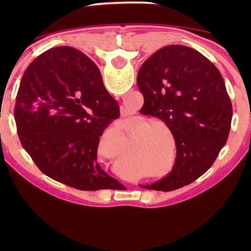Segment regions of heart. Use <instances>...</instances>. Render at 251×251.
I'll list each match as a JSON object with an SVG mask.
<instances>
[{"label": "heart", "instance_id": "obj_1", "mask_svg": "<svg viewBox=\"0 0 251 251\" xmlns=\"http://www.w3.org/2000/svg\"><path fill=\"white\" fill-rule=\"evenodd\" d=\"M160 126H164L168 129V125L163 120L154 119L150 120L146 122L142 128V132H145L146 129L148 131L145 133V138H144L143 144L150 145L152 147V153L155 157H159L162 153V144H163V137L166 135V130L161 128Z\"/></svg>", "mask_w": 251, "mask_h": 251}]
</instances>
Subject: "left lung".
Here are the masks:
<instances>
[{"instance_id": "1", "label": "left lung", "mask_w": 251, "mask_h": 251, "mask_svg": "<svg viewBox=\"0 0 251 251\" xmlns=\"http://www.w3.org/2000/svg\"><path fill=\"white\" fill-rule=\"evenodd\" d=\"M137 84L146 112L167 123L177 146L171 173L143 187L169 192L191 184L227 142L233 111L224 78L199 51L175 44L145 60Z\"/></svg>"}]
</instances>
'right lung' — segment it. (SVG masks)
Here are the masks:
<instances>
[{
    "mask_svg": "<svg viewBox=\"0 0 251 251\" xmlns=\"http://www.w3.org/2000/svg\"><path fill=\"white\" fill-rule=\"evenodd\" d=\"M120 116L94 61L72 47L36 57L20 81L15 119L20 143L48 177L81 191L118 180L97 162L99 137Z\"/></svg>",
    "mask_w": 251,
    "mask_h": 251,
    "instance_id": "right-lung-1",
    "label": "right lung"
}]
</instances>
